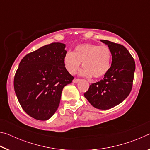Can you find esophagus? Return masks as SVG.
Returning a JSON list of instances; mask_svg holds the SVG:
<instances>
[{"mask_svg": "<svg viewBox=\"0 0 150 150\" xmlns=\"http://www.w3.org/2000/svg\"><path fill=\"white\" fill-rule=\"evenodd\" d=\"M80 81V79H77V78H75L74 79H73V83H78L79 82V81Z\"/></svg>", "mask_w": 150, "mask_h": 150, "instance_id": "esophagus-1", "label": "esophagus"}]
</instances>
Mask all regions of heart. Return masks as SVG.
Here are the masks:
<instances>
[{
  "instance_id": "b5f03b06",
  "label": "heart",
  "mask_w": 150,
  "mask_h": 150,
  "mask_svg": "<svg viewBox=\"0 0 150 150\" xmlns=\"http://www.w3.org/2000/svg\"><path fill=\"white\" fill-rule=\"evenodd\" d=\"M111 51L106 45L85 44L77 45L74 52H67L63 64L70 74H75L82 63L79 74L83 77L99 78L106 75L110 67Z\"/></svg>"
}]
</instances>
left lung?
Masks as SVG:
<instances>
[{
  "instance_id": "obj_1",
  "label": "left lung",
  "mask_w": 150,
  "mask_h": 150,
  "mask_svg": "<svg viewBox=\"0 0 150 150\" xmlns=\"http://www.w3.org/2000/svg\"><path fill=\"white\" fill-rule=\"evenodd\" d=\"M100 41L111 51V66L103 79L91 84L84 96L94 107L107 110L119 105L129 95L136 65L134 58L122 45Z\"/></svg>"
}]
</instances>
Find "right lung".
Wrapping results in <instances>:
<instances>
[{"mask_svg":"<svg viewBox=\"0 0 150 150\" xmlns=\"http://www.w3.org/2000/svg\"><path fill=\"white\" fill-rule=\"evenodd\" d=\"M65 44L52 43L30 53L20 62L14 87L20 105L31 117L47 120L59 106L63 87L73 76L66 70Z\"/></svg>","mask_w":150,"mask_h":150,"instance_id":"obj_1","label":"right lung"}]
</instances>
